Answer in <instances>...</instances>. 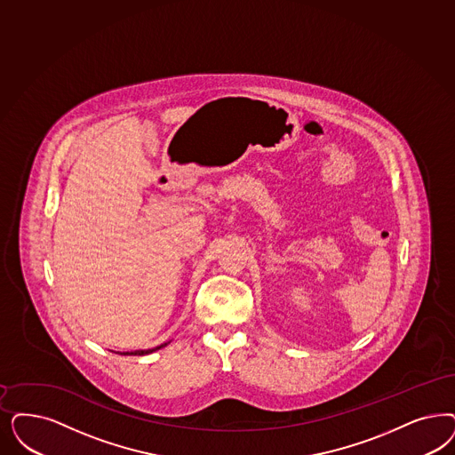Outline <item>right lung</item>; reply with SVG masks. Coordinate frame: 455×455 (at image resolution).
Listing matches in <instances>:
<instances>
[{
    "label": "right lung",
    "instance_id": "1",
    "mask_svg": "<svg viewBox=\"0 0 455 455\" xmlns=\"http://www.w3.org/2000/svg\"><path fill=\"white\" fill-rule=\"evenodd\" d=\"M163 346H166V343L164 345L156 346V347H153V349H140V351H131V353H123V355H125V356H142V355H149V353H153V351H157V349H161Z\"/></svg>",
    "mask_w": 455,
    "mask_h": 455
}]
</instances>
